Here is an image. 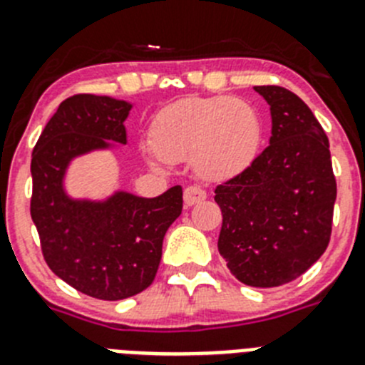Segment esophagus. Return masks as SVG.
I'll list each match as a JSON object with an SVG mask.
<instances>
[{"mask_svg": "<svg viewBox=\"0 0 365 365\" xmlns=\"http://www.w3.org/2000/svg\"><path fill=\"white\" fill-rule=\"evenodd\" d=\"M206 199V192L199 186H188L185 190V205L186 206H193L195 202H201Z\"/></svg>", "mask_w": 365, "mask_h": 365, "instance_id": "obj_1", "label": "esophagus"}]
</instances>
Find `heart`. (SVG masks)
Returning a JSON list of instances; mask_svg holds the SVG:
<instances>
[{
	"mask_svg": "<svg viewBox=\"0 0 365 365\" xmlns=\"http://www.w3.org/2000/svg\"><path fill=\"white\" fill-rule=\"evenodd\" d=\"M150 140L163 160L192 157L199 175L227 180L243 173L256 159L261 120L252 106L235 96H192L157 113Z\"/></svg>",
	"mask_w": 365,
	"mask_h": 365,
	"instance_id": "heart-1",
	"label": "heart"
}]
</instances>
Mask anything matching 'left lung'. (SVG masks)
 Listing matches in <instances>:
<instances>
[{
	"mask_svg": "<svg viewBox=\"0 0 365 365\" xmlns=\"http://www.w3.org/2000/svg\"><path fill=\"white\" fill-rule=\"evenodd\" d=\"M254 89L269 102L272 135L243 173L215 188L217 248L241 283L269 289L299 278L325 252L336 179L329 138L309 106L285 87Z\"/></svg>",
	"mask_w": 365,
	"mask_h": 365,
	"instance_id": "left-lung-1",
	"label": "left lung"
}]
</instances>
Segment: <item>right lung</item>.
I'll list each match as a JSON object with an SVG mask.
<instances>
[{
	"label": "right lung",
	"mask_w": 365,
	"mask_h": 365,
	"mask_svg": "<svg viewBox=\"0 0 365 365\" xmlns=\"http://www.w3.org/2000/svg\"><path fill=\"white\" fill-rule=\"evenodd\" d=\"M131 104L74 95L56 109L32 151L31 217L45 263L91 298L124 299L153 283L166 230L182 212V188L153 199L117 192L106 201H78L63 190L71 160L111 143L125 144Z\"/></svg>",
	"instance_id": "obj_1"
}]
</instances>
